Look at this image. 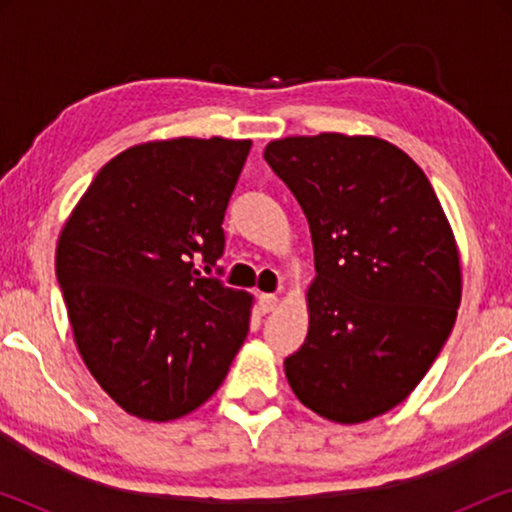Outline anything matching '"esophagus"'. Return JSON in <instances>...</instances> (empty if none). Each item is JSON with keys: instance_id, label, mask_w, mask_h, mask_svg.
Instances as JSON below:
<instances>
[{"instance_id": "1", "label": "esophagus", "mask_w": 512, "mask_h": 512, "mask_svg": "<svg viewBox=\"0 0 512 512\" xmlns=\"http://www.w3.org/2000/svg\"><path fill=\"white\" fill-rule=\"evenodd\" d=\"M277 303H279V298L275 296V293H261V296H258V310H261L263 314L275 310Z\"/></svg>"}]
</instances>
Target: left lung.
Returning <instances> with one entry per match:
<instances>
[{
	"label": "left lung",
	"mask_w": 512,
	"mask_h": 512,
	"mask_svg": "<svg viewBox=\"0 0 512 512\" xmlns=\"http://www.w3.org/2000/svg\"><path fill=\"white\" fill-rule=\"evenodd\" d=\"M263 158L307 216L317 270L286 380L317 415L366 422L401 403L450 338L461 300L450 223L419 165L384 139L286 137Z\"/></svg>",
	"instance_id": "1"
}]
</instances>
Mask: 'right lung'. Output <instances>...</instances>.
<instances>
[{"label": "right lung", "instance_id": "1", "mask_svg": "<svg viewBox=\"0 0 512 512\" xmlns=\"http://www.w3.org/2000/svg\"><path fill=\"white\" fill-rule=\"evenodd\" d=\"M249 139L179 137L118 153L58 240L55 275L76 347L130 415L170 422L200 408L249 331L251 296L216 265ZM221 272V270H219Z\"/></svg>", "mask_w": 512, "mask_h": 512}]
</instances>
